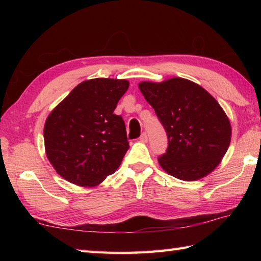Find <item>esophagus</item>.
<instances>
[{"label": "esophagus", "instance_id": "1", "mask_svg": "<svg viewBox=\"0 0 261 261\" xmlns=\"http://www.w3.org/2000/svg\"><path fill=\"white\" fill-rule=\"evenodd\" d=\"M140 141H142V142H147V141H148V135H147V132H143V134L141 135Z\"/></svg>", "mask_w": 261, "mask_h": 261}]
</instances>
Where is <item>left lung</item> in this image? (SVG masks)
I'll return each instance as SVG.
<instances>
[{"label": "left lung", "mask_w": 261, "mask_h": 261, "mask_svg": "<svg viewBox=\"0 0 261 261\" xmlns=\"http://www.w3.org/2000/svg\"><path fill=\"white\" fill-rule=\"evenodd\" d=\"M139 88L167 134L168 147L158 162L176 178L191 181L210 174L231 140L228 116L203 87L188 80L142 82Z\"/></svg>", "instance_id": "8db88e82"}]
</instances>
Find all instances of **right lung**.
<instances>
[{
	"label": "right lung",
	"mask_w": 261,
	"mask_h": 261,
	"mask_svg": "<svg viewBox=\"0 0 261 261\" xmlns=\"http://www.w3.org/2000/svg\"><path fill=\"white\" fill-rule=\"evenodd\" d=\"M127 88L125 80L85 81L49 114L46 153L63 178L91 187L119 168L129 141L123 119L113 112Z\"/></svg>",
	"instance_id": "obj_1"
}]
</instances>
